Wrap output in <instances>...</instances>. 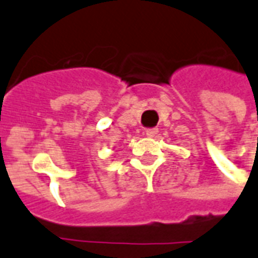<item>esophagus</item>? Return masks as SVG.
<instances>
[{"mask_svg":"<svg viewBox=\"0 0 258 258\" xmlns=\"http://www.w3.org/2000/svg\"><path fill=\"white\" fill-rule=\"evenodd\" d=\"M157 132H159L157 127H149V129L145 131V135H147L148 137H155V136L157 135Z\"/></svg>","mask_w":258,"mask_h":258,"instance_id":"34e87169","label":"esophagus"}]
</instances>
